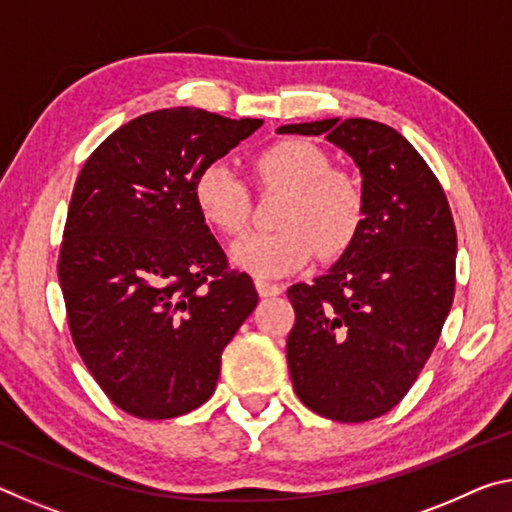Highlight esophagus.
<instances>
[{"instance_id":"34e87169","label":"esophagus","mask_w":512,"mask_h":512,"mask_svg":"<svg viewBox=\"0 0 512 512\" xmlns=\"http://www.w3.org/2000/svg\"><path fill=\"white\" fill-rule=\"evenodd\" d=\"M255 287H257V293L262 298H273V296H280V293L284 291L280 284H273V282H268V280H262V277H257L255 280Z\"/></svg>"}]
</instances>
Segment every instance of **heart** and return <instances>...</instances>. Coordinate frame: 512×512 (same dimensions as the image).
<instances>
[{
    "label": "heart",
    "mask_w": 512,
    "mask_h": 512,
    "mask_svg": "<svg viewBox=\"0 0 512 512\" xmlns=\"http://www.w3.org/2000/svg\"><path fill=\"white\" fill-rule=\"evenodd\" d=\"M257 183L282 189L273 232H250L230 248L232 264L255 277H284L305 268L320 253L334 257L352 244L363 219L357 180L332 169L329 155L307 140H284L253 160ZM201 219L221 235L246 228L250 192L228 164L212 162L194 180Z\"/></svg>",
    "instance_id": "heart-1"
}]
</instances>
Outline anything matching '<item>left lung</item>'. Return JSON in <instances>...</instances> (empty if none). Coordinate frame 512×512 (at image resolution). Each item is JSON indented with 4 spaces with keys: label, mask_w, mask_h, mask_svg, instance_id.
<instances>
[{
    "label": "left lung",
    "mask_w": 512,
    "mask_h": 512,
    "mask_svg": "<svg viewBox=\"0 0 512 512\" xmlns=\"http://www.w3.org/2000/svg\"><path fill=\"white\" fill-rule=\"evenodd\" d=\"M325 135L361 173L363 219L325 275L289 289L293 388L339 422L379 418L409 393L438 343L456 284V228L429 164L395 128L320 119L277 128Z\"/></svg>",
    "instance_id": "obj_1"
}]
</instances>
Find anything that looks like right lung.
I'll return each mask as SVG.
<instances>
[{"instance_id": "obj_1", "label": "right lung", "mask_w": 512, "mask_h": 512, "mask_svg": "<svg viewBox=\"0 0 512 512\" xmlns=\"http://www.w3.org/2000/svg\"><path fill=\"white\" fill-rule=\"evenodd\" d=\"M262 119L164 108L99 144L74 185L58 259L76 350L112 402L142 420L210 400L221 352L257 307L194 203V180Z\"/></svg>"}]
</instances>
